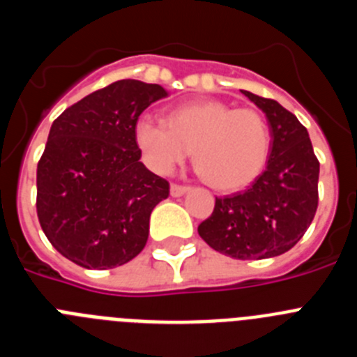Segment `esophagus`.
<instances>
[{"mask_svg": "<svg viewBox=\"0 0 357 357\" xmlns=\"http://www.w3.org/2000/svg\"><path fill=\"white\" fill-rule=\"evenodd\" d=\"M189 191L188 185H178V184H172V188H169V193H172V197H182V195H185Z\"/></svg>", "mask_w": 357, "mask_h": 357, "instance_id": "esophagus-1", "label": "esophagus"}]
</instances>
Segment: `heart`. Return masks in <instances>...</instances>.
I'll return each mask as SVG.
<instances>
[{
  "instance_id": "heart-1",
  "label": "heart",
  "mask_w": 357,
  "mask_h": 357,
  "mask_svg": "<svg viewBox=\"0 0 357 357\" xmlns=\"http://www.w3.org/2000/svg\"><path fill=\"white\" fill-rule=\"evenodd\" d=\"M134 141L151 172L169 175L193 150L195 166L220 191H239L263 173L272 134L259 112L207 100L178 105L168 123L141 116Z\"/></svg>"
}]
</instances>
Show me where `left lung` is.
<instances>
[{"mask_svg":"<svg viewBox=\"0 0 357 357\" xmlns=\"http://www.w3.org/2000/svg\"><path fill=\"white\" fill-rule=\"evenodd\" d=\"M241 93L266 116L272 134L266 169L247 191L216 198L198 234L211 248L234 259H266L295 247L313 222L320 162L296 116L275 100Z\"/></svg>","mask_w":357,"mask_h":357,"instance_id":"obj_1","label":"left lung"}]
</instances>
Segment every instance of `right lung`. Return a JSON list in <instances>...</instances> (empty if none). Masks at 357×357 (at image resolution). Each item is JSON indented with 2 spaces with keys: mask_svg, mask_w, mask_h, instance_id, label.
Here are the masks:
<instances>
[{
  "mask_svg": "<svg viewBox=\"0 0 357 357\" xmlns=\"http://www.w3.org/2000/svg\"><path fill=\"white\" fill-rule=\"evenodd\" d=\"M159 84L119 80L82 98L53 121L37 164V216L73 263L107 270L148 241L150 214L169 184L141 162L134 125L168 96Z\"/></svg>",
  "mask_w": 357,
  "mask_h": 357,
  "instance_id": "obj_1",
  "label": "right lung"
}]
</instances>
